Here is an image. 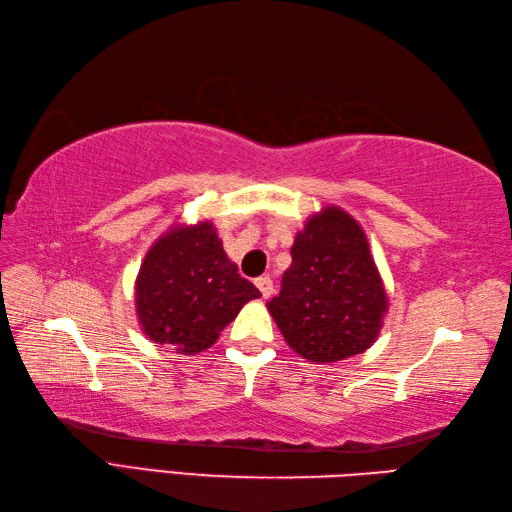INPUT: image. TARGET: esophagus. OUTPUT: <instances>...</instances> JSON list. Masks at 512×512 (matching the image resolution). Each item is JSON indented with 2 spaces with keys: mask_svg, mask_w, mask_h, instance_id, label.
I'll use <instances>...</instances> for the list:
<instances>
[{
  "mask_svg": "<svg viewBox=\"0 0 512 512\" xmlns=\"http://www.w3.org/2000/svg\"><path fill=\"white\" fill-rule=\"evenodd\" d=\"M255 286L259 288V292H262V297L264 299H268L270 295H273V279L270 277H259V279H255Z\"/></svg>",
  "mask_w": 512,
  "mask_h": 512,
  "instance_id": "34e87169",
  "label": "esophagus"
}]
</instances>
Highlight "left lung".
Segmentation results:
<instances>
[{"instance_id": "8db88e82", "label": "left lung", "mask_w": 512, "mask_h": 512, "mask_svg": "<svg viewBox=\"0 0 512 512\" xmlns=\"http://www.w3.org/2000/svg\"><path fill=\"white\" fill-rule=\"evenodd\" d=\"M290 253L281 292L266 308L292 350L325 365L372 347L389 303L361 224L341 206H325Z\"/></svg>"}]
</instances>
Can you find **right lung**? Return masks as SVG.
Listing matches in <instances>:
<instances>
[{
	"instance_id": "obj_1",
	"label": "right lung",
	"mask_w": 512,
	"mask_h": 512,
	"mask_svg": "<svg viewBox=\"0 0 512 512\" xmlns=\"http://www.w3.org/2000/svg\"><path fill=\"white\" fill-rule=\"evenodd\" d=\"M262 297L226 257L213 222L173 224L160 235L136 277V317L158 345L200 354L220 339L250 299Z\"/></svg>"
}]
</instances>
